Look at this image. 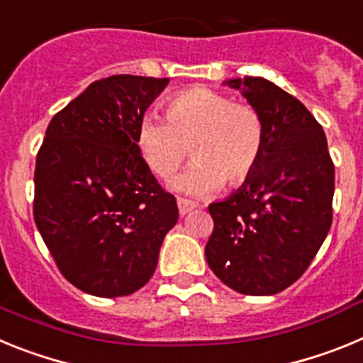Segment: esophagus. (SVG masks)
Segmentation results:
<instances>
[{
	"label": "esophagus",
	"instance_id": "esophagus-1",
	"mask_svg": "<svg viewBox=\"0 0 363 363\" xmlns=\"http://www.w3.org/2000/svg\"><path fill=\"white\" fill-rule=\"evenodd\" d=\"M178 209L182 216H185L187 213H191L192 209H196V201L189 200V198L178 196Z\"/></svg>",
	"mask_w": 363,
	"mask_h": 363
}]
</instances>
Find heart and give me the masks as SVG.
<instances>
[{"label":"heart","mask_w":363,"mask_h":363,"mask_svg":"<svg viewBox=\"0 0 363 363\" xmlns=\"http://www.w3.org/2000/svg\"><path fill=\"white\" fill-rule=\"evenodd\" d=\"M165 114H147L138 125V147L154 174L171 178L189 149L194 163L176 182L182 191L205 194L225 182L240 187L255 174L265 149V121L255 105L191 86L167 99Z\"/></svg>","instance_id":"obj_1"}]
</instances>
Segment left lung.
Instances as JSON below:
<instances>
[{
  "label": "left lung",
  "instance_id": "1",
  "mask_svg": "<svg viewBox=\"0 0 363 363\" xmlns=\"http://www.w3.org/2000/svg\"><path fill=\"white\" fill-rule=\"evenodd\" d=\"M265 121V149L249 182L209 205L207 264L230 289L277 294L307 271L333 223L335 163L322 125L264 78L230 79Z\"/></svg>",
  "mask_w": 363,
  "mask_h": 363
}]
</instances>
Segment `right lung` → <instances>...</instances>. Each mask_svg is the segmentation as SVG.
Here are the masks:
<instances>
[{
	"label": "right lung",
	"instance_id": "obj_1",
	"mask_svg": "<svg viewBox=\"0 0 363 363\" xmlns=\"http://www.w3.org/2000/svg\"><path fill=\"white\" fill-rule=\"evenodd\" d=\"M167 78L92 82L50 120L36 156L34 221L63 277L94 296H127L156 271L178 205L138 147Z\"/></svg>",
	"mask_w": 363,
	"mask_h": 363
}]
</instances>
